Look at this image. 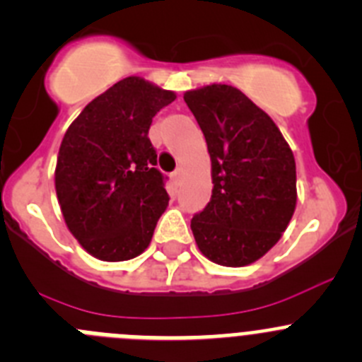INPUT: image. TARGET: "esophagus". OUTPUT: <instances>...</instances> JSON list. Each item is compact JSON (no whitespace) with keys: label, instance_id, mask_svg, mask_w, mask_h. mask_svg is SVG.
Returning a JSON list of instances; mask_svg holds the SVG:
<instances>
[{"label":"esophagus","instance_id":"esophagus-1","mask_svg":"<svg viewBox=\"0 0 362 362\" xmlns=\"http://www.w3.org/2000/svg\"><path fill=\"white\" fill-rule=\"evenodd\" d=\"M182 177H184V171H182L180 168H178V170H175L173 173H171V178H173L175 185H180V182H182Z\"/></svg>","mask_w":362,"mask_h":362}]
</instances>
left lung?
Masks as SVG:
<instances>
[{"label":"left lung","mask_w":362,"mask_h":362,"mask_svg":"<svg viewBox=\"0 0 362 362\" xmlns=\"http://www.w3.org/2000/svg\"><path fill=\"white\" fill-rule=\"evenodd\" d=\"M184 100L207 141L212 197L191 230L212 262L239 268L261 259L296 207V164L272 117L239 89L212 83Z\"/></svg>","instance_id":"left-lung-1"}]
</instances>
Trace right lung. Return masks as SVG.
<instances>
[{"label": "right lung", "instance_id": "add662e5", "mask_svg": "<svg viewBox=\"0 0 362 362\" xmlns=\"http://www.w3.org/2000/svg\"><path fill=\"white\" fill-rule=\"evenodd\" d=\"M175 98L128 76L94 98L64 135L55 170L60 211L71 234L100 261L143 253L168 207L148 130Z\"/></svg>", "mask_w": 362, "mask_h": 362}]
</instances>
